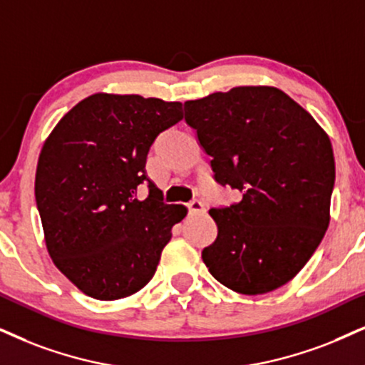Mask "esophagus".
I'll return each mask as SVG.
<instances>
[{"label": "esophagus", "instance_id": "1", "mask_svg": "<svg viewBox=\"0 0 365 365\" xmlns=\"http://www.w3.org/2000/svg\"><path fill=\"white\" fill-rule=\"evenodd\" d=\"M188 207V212H190V215H198V214H205V205L202 204L200 200H192L190 204L187 205Z\"/></svg>", "mask_w": 365, "mask_h": 365}]
</instances>
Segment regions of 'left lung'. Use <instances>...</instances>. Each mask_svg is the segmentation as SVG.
Here are the masks:
<instances>
[{"label": "left lung", "mask_w": 365, "mask_h": 365, "mask_svg": "<svg viewBox=\"0 0 365 365\" xmlns=\"http://www.w3.org/2000/svg\"><path fill=\"white\" fill-rule=\"evenodd\" d=\"M183 109L212 156L215 182L242 195L209 210L219 234L202 259L232 292H273L299 273L329 227L335 183L329 136L276 87H234L187 101Z\"/></svg>", "instance_id": "left-lung-1"}]
</instances>
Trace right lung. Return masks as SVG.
Wrapping results in <instances>:
<instances>
[{"mask_svg": "<svg viewBox=\"0 0 365 365\" xmlns=\"http://www.w3.org/2000/svg\"><path fill=\"white\" fill-rule=\"evenodd\" d=\"M182 104L94 94L60 119L41 148L35 200L55 266L96 299H119L153 278L187 207L163 202L146 173L156 138ZM145 185L149 197L137 198Z\"/></svg>", "mask_w": 365, "mask_h": 365, "instance_id": "obj_1", "label": "right lung"}]
</instances>
